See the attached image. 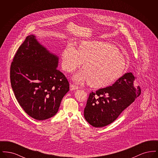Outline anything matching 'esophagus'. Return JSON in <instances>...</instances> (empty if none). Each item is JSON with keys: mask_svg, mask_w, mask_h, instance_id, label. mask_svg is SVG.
Wrapping results in <instances>:
<instances>
[{"mask_svg": "<svg viewBox=\"0 0 158 158\" xmlns=\"http://www.w3.org/2000/svg\"><path fill=\"white\" fill-rule=\"evenodd\" d=\"M78 89V86H76L75 84L73 83H70V89L71 90H76Z\"/></svg>", "mask_w": 158, "mask_h": 158, "instance_id": "obj_1", "label": "esophagus"}]
</instances>
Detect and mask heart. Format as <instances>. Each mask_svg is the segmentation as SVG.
I'll list each match as a JSON object with an SVG mask.
<instances>
[{"label": "heart", "instance_id": "obj_1", "mask_svg": "<svg viewBox=\"0 0 158 158\" xmlns=\"http://www.w3.org/2000/svg\"><path fill=\"white\" fill-rule=\"evenodd\" d=\"M84 61L82 69L73 76L77 83L89 82L97 88L108 86L123 75L126 60L113 44L102 41H84L77 50L69 44L62 53V68L72 73Z\"/></svg>", "mask_w": 158, "mask_h": 158}]
</instances>
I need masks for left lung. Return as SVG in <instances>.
Returning <instances> with one entry per match:
<instances>
[{
    "instance_id": "obj_1",
    "label": "left lung",
    "mask_w": 158,
    "mask_h": 158,
    "mask_svg": "<svg viewBox=\"0 0 158 158\" xmlns=\"http://www.w3.org/2000/svg\"><path fill=\"white\" fill-rule=\"evenodd\" d=\"M135 79L131 73H127L113 85L90 92L84 109L86 120L95 127L115 120L141 94L140 86L135 85Z\"/></svg>"
}]
</instances>
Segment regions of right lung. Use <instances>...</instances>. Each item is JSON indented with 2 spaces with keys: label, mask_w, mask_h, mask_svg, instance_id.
Masks as SVG:
<instances>
[{
  "label": "right lung",
  "mask_w": 158,
  "mask_h": 158,
  "mask_svg": "<svg viewBox=\"0 0 158 158\" xmlns=\"http://www.w3.org/2000/svg\"><path fill=\"white\" fill-rule=\"evenodd\" d=\"M58 60L31 35L19 46L11 63L10 79L15 98L35 120L55 115L69 90L66 77L57 68Z\"/></svg>",
  "instance_id": "right-lung-1"
}]
</instances>
